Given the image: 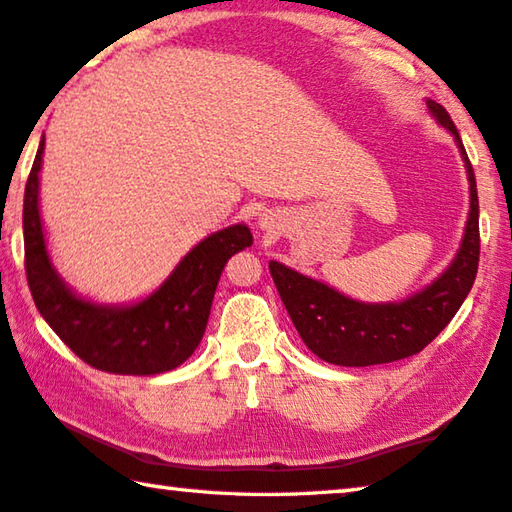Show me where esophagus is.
<instances>
[{"mask_svg": "<svg viewBox=\"0 0 512 512\" xmlns=\"http://www.w3.org/2000/svg\"><path fill=\"white\" fill-rule=\"evenodd\" d=\"M258 224H261V229H272L274 227L272 213H261V220H258Z\"/></svg>", "mask_w": 512, "mask_h": 512, "instance_id": "esophagus-1", "label": "esophagus"}]
</instances>
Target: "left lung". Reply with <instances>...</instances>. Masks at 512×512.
<instances>
[{"label":"left lung","instance_id":"1","mask_svg":"<svg viewBox=\"0 0 512 512\" xmlns=\"http://www.w3.org/2000/svg\"><path fill=\"white\" fill-rule=\"evenodd\" d=\"M427 107L461 150L470 182V213L461 247L447 270L411 297L393 303H364L330 285L270 261V272L294 328L312 353L337 366H373L405 360L423 351L450 324L472 290L479 267V197L474 170L454 121L443 105Z\"/></svg>","mask_w":512,"mask_h":512}]
</instances>
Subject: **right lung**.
Returning <instances> with one entry per match:
<instances>
[{
    "label": "right lung",
    "mask_w": 512,
    "mask_h": 512,
    "mask_svg": "<svg viewBox=\"0 0 512 512\" xmlns=\"http://www.w3.org/2000/svg\"><path fill=\"white\" fill-rule=\"evenodd\" d=\"M42 152L44 139L26 182L22 215L26 281L40 315L98 371L157 375L177 369L202 342L224 265L254 242L249 227L231 224L197 242L146 299L130 306L94 303L78 297L51 263L40 220Z\"/></svg>",
    "instance_id": "1"
}]
</instances>
